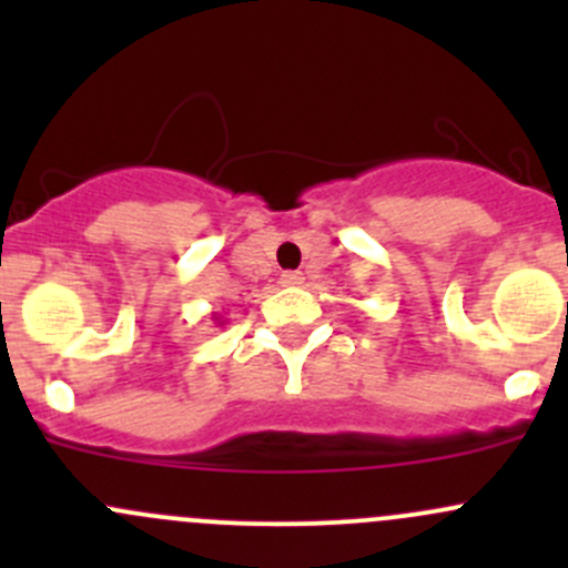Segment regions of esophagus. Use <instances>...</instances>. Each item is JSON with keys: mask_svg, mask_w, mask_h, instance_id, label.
I'll return each instance as SVG.
<instances>
[{"mask_svg": "<svg viewBox=\"0 0 568 568\" xmlns=\"http://www.w3.org/2000/svg\"><path fill=\"white\" fill-rule=\"evenodd\" d=\"M302 272H283L280 274V283L283 285H302Z\"/></svg>", "mask_w": 568, "mask_h": 568, "instance_id": "34e87169", "label": "esophagus"}]
</instances>
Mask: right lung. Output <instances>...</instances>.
<instances>
[{
    "mask_svg": "<svg viewBox=\"0 0 568 568\" xmlns=\"http://www.w3.org/2000/svg\"><path fill=\"white\" fill-rule=\"evenodd\" d=\"M214 321H216V326H225V321H222L220 316H214Z\"/></svg>",
    "mask_w": 568,
    "mask_h": 568,
    "instance_id": "add662e5",
    "label": "right lung"
}]
</instances>
